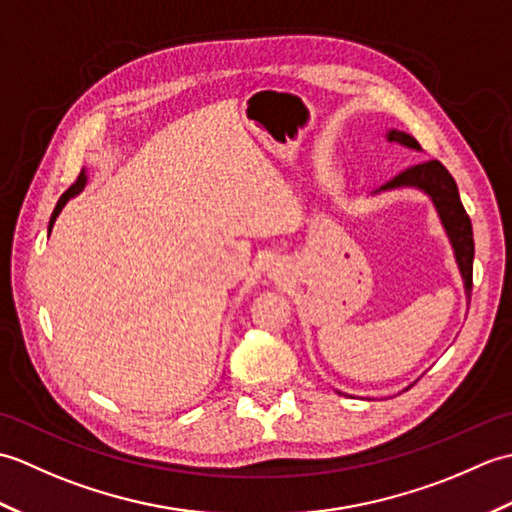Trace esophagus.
Wrapping results in <instances>:
<instances>
[{
  "label": "esophagus",
  "mask_w": 512,
  "mask_h": 512,
  "mask_svg": "<svg viewBox=\"0 0 512 512\" xmlns=\"http://www.w3.org/2000/svg\"><path fill=\"white\" fill-rule=\"evenodd\" d=\"M281 273V268H279V264H268V277H275L277 279V275Z\"/></svg>",
  "instance_id": "esophagus-1"
}]
</instances>
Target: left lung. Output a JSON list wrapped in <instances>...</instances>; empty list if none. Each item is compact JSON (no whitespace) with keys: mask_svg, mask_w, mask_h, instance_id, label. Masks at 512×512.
<instances>
[{"mask_svg":"<svg viewBox=\"0 0 512 512\" xmlns=\"http://www.w3.org/2000/svg\"><path fill=\"white\" fill-rule=\"evenodd\" d=\"M385 138L389 140V143H396L400 147L422 151L418 140L407 132H400V129H387ZM398 189H416L431 200L433 209H436V213L440 217L444 233H447V237H449L455 264H458L462 284H464L466 303H469L471 288H473L475 244H473V226H471L469 215H466L464 206H462L458 184H455L451 173L444 169L442 162L429 160V162H422V165L409 167L407 171L398 173L394 180L383 184V187L376 189L372 195L398 191Z\"/></svg>","mask_w":512,"mask_h":512,"instance_id":"left-lung-1","label":"left lung"}]
</instances>
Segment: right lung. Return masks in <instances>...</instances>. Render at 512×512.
Listing matches in <instances>:
<instances>
[{
    "label": "right lung",
    "mask_w": 512,
    "mask_h": 512,
    "mask_svg": "<svg viewBox=\"0 0 512 512\" xmlns=\"http://www.w3.org/2000/svg\"><path fill=\"white\" fill-rule=\"evenodd\" d=\"M85 184H88V169H83V171L79 173V178H76V182L72 184V187H70L68 191H65V193L61 195L57 206H54V211H52V215H50V224H48V237H50V233H52V226H54V222H57L59 213L63 211V206L68 204L72 198H76V195H79V193L85 189Z\"/></svg>",
    "instance_id": "right-lung-1"
}]
</instances>
